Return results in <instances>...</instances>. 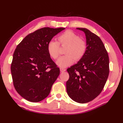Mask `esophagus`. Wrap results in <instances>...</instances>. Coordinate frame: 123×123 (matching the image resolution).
<instances>
[{
  "label": "esophagus",
  "instance_id": "esophagus-1",
  "mask_svg": "<svg viewBox=\"0 0 123 123\" xmlns=\"http://www.w3.org/2000/svg\"><path fill=\"white\" fill-rule=\"evenodd\" d=\"M65 71H66V69H65V68H60V71H61V72Z\"/></svg>",
  "mask_w": 123,
  "mask_h": 123
}]
</instances>
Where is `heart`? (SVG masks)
Listing matches in <instances>:
<instances>
[{
	"instance_id": "1",
	"label": "heart",
	"mask_w": 123,
	"mask_h": 123,
	"mask_svg": "<svg viewBox=\"0 0 123 123\" xmlns=\"http://www.w3.org/2000/svg\"><path fill=\"white\" fill-rule=\"evenodd\" d=\"M58 42L52 40L48 43L47 51L49 56L57 59L60 54V44L67 46L65 53L66 55L60 57L56 62L61 68L71 65L76 60H80L84 56L86 50V42L71 31H66L58 36Z\"/></svg>"
}]
</instances>
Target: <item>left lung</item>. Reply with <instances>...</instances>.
Listing matches in <instances>:
<instances>
[{"label": "left lung", "instance_id": "8db88e82", "mask_svg": "<svg viewBox=\"0 0 123 123\" xmlns=\"http://www.w3.org/2000/svg\"><path fill=\"white\" fill-rule=\"evenodd\" d=\"M85 33L86 50L77 63L67 68L68 95L79 103L96 98L103 90L109 74L108 53L101 39L89 29L77 28Z\"/></svg>", "mask_w": 123, "mask_h": 123}]
</instances>
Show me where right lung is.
<instances>
[{
  "label": "right lung",
  "mask_w": 123,
  "mask_h": 123,
  "mask_svg": "<svg viewBox=\"0 0 123 123\" xmlns=\"http://www.w3.org/2000/svg\"><path fill=\"white\" fill-rule=\"evenodd\" d=\"M65 28L44 27L27 35L17 46L11 64L13 85L17 92L33 103L47 98L60 75L51 58L48 43Z\"/></svg>",
  "instance_id": "1"
}]
</instances>
